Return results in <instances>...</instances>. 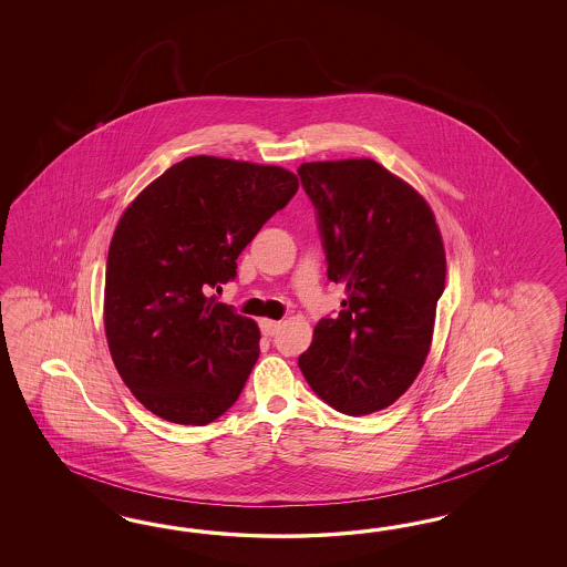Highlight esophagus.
<instances>
[{
  "mask_svg": "<svg viewBox=\"0 0 567 567\" xmlns=\"http://www.w3.org/2000/svg\"><path fill=\"white\" fill-rule=\"evenodd\" d=\"M259 328H261V332L266 337H275L276 332L280 330V322H276V320H261Z\"/></svg>",
  "mask_w": 567,
  "mask_h": 567,
  "instance_id": "34e87169",
  "label": "esophagus"
}]
</instances>
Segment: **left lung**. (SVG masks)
I'll use <instances>...</instances> for the list:
<instances>
[{
    "mask_svg": "<svg viewBox=\"0 0 567 567\" xmlns=\"http://www.w3.org/2000/svg\"><path fill=\"white\" fill-rule=\"evenodd\" d=\"M301 185L318 216L328 280L343 309L299 355L311 391L347 415L393 405L420 374L445 291L443 239L426 199L374 159L308 162Z\"/></svg>",
    "mask_w": 567,
    "mask_h": 567,
    "instance_id": "left-lung-1",
    "label": "left lung"
}]
</instances>
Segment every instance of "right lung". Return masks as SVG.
<instances>
[{
	"instance_id": "right-lung-1",
	"label": "right lung",
	"mask_w": 567,
	"mask_h": 567,
	"mask_svg": "<svg viewBox=\"0 0 567 567\" xmlns=\"http://www.w3.org/2000/svg\"><path fill=\"white\" fill-rule=\"evenodd\" d=\"M299 189L278 166L195 155L126 207L107 251L103 324L114 365L150 412L206 426L237 399L259 358L254 320L212 289Z\"/></svg>"
}]
</instances>
